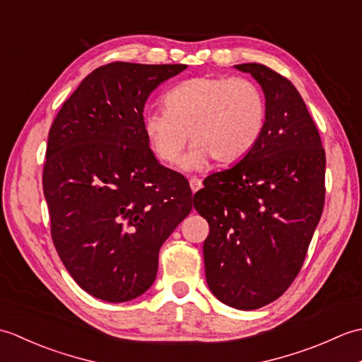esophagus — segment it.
I'll list each match as a JSON object with an SVG mask.
<instances>
[{
  "label": "esophagus",
  "instance_id": "34e87169",
  "mask_svg": "<svg viewBox=\"0 0 362 362\" xmlns=\"http://www.w3.org/2000/svg\"><path fill=\"white\" fill-rule=\"evenodd\" d=\"M189 187H191V191L193 193H196V191H199L202 188V180L197 179V177H191L189 179Z\"/></svg>",
  "mask_w": 362,
  "mask_h": 362
}]
</instances>
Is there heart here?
Segmentation results:
<instances>
[{"label":"heart","mask_w":362,"mask_h":362,"mask_svg":"<svg viewBox=\"0 0 362 362\" xmlns=\"http://www.w3.org/2000/svg\"><path fill=\"white\" fill-rule=\"evenodd\" d=\"M166 110L144 115V136L161 163L180 161L183 171L210 163L233 165L255 148L266 126V99L257 83L227 76H199L177 83L165 95Z\"/></svg>","instance_id":"obj_1"}]
</instances>
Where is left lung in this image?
Returning <instances> with one entry per match:
<instances>
[{"label":"left lung","mask_w":362,"mask_h":362,"mask_svg":"<svg viewBox=\"0 0 362 362\" xmlns=\"http://www.w3.org/2000/svg\"><path fill=\"white\" fill-rule=\"evenodd\" d=\"M249 73L266 99V126L240 163L214 173L194 194L209 221L205 276L213 296L236 310H258L294 281L325 202V151L302 96L259 64Z\"/></svg>","instance_id":"1"}]
</instances>
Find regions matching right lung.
<instances>
[{"label":"right lung","instance_id":"1","mask_svg":"<svg viewBox=\"0 0 362 362\" xmlns=\"http://www.w3.org/2000/svg\"><path fill=\"white\" fill-rule=\"evenodd\" d=\"M185 68L99 66L49 129L43 194L52 241L74 281L104 302L152 286L161 244L193 209L189 183L158 163L143 130L149 95Z\"/></svg>","mask_w":362,"mask_h":362}]
</instances>
